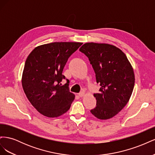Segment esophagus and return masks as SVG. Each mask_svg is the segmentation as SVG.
I'll use <instances>...</instances> for the list:
<instances>
[{
    "label": "esophagus",
    "instance_id": "obj_1",
    "mask_svg": "<svg viewBox=\"0 0 155 155\" xmlns=\"http://www.w3.org/2000/svg\"><path fill=\"white\" fill-rule=\"evenodd\" d=\"M78 95H79V97H81L84 96V95H85V92L82 91V92H79Z\"/></svg>",
    "mask_w": 155,
    "mask_h": 155
}]
</instances>
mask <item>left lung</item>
Segmentation results:
<instances>
[{
    "label": "left lung",
    "mask_w": 155,
    "mask_h": 155,
    "mask_svg": "<svg viewBox=\"0 0 155 155\" xmlns=\"http://www.w3.org/2000/svg\"><path fill=\"white\" fill-rule=\"evenodd\" d=\"M88 58L101 86L91 113L100 120L112 118L129 101L134 85L133 69L125 54L109 44L87 43L79 49Z\"/></svg>",
    "instance_id": "1"
}]
</instances>
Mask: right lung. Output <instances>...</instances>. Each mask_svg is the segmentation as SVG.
Masks as SVG:
<instances>
[{
  "label": "right lung",
  "mask_w": 155,
  "mask_h": 155,
  "mask_svg": "<svg viewBox=\"0 0 155 155\" xmlns=\"http://www.w3.org/2000/svg\"><path fill=\"white\" fill-rule=\"evenodd\" d=\"M76 42H55L37 46L27 58L22 85L31 105L43 115L55 118L67 112L75 96L63 68L68 58L82 45Z\"/></svg>",
  "instance_id": "right-lung-1"
}]
</instances>
